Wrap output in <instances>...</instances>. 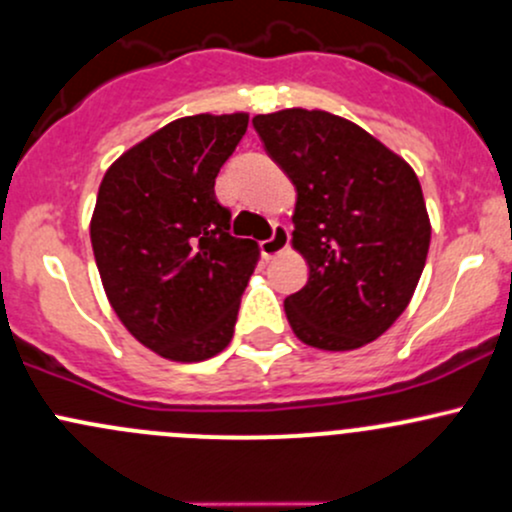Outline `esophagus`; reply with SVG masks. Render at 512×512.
I'll list each match as a JSON object with an SVG mask.
<instances>
[{
	"label": "esophagus",
	"instance_id": "1",
	"mask_svg": "<svg viewBox=\"0 0 512 512\" xmlns=\"http://www.w3.org/2000/svg\"><path fill=\"white\" fill-rule=\"evenodd\" d=\"M286 245H289V228L282 226V223H274L272 235L260 243L262 257H265V260H272V257H277L279 252L286 250Z\"/></svg>",
	"mask_w": 512,
	"mask_h": 512
}]
</instances>
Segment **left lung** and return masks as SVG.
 <instances>
[{
    "mask_svg": "<svg viewBox=\"0 0 512 512\" xmlns=\"http://www.w3.org/2000/svg\"><path fill=\"white\" fill-rule=\"evenodd\" d=\"M296 187L294 247L308 282L286 296L296 338L357 350L406 311L430 247L423 189L406 160L352 121L284 109L252 119Z\"/></svg>",
    "mask_w": 512,
    "mask_h": 512,
    "instance_id": "8db88e82",
    "label": "left lung"
}]
</instances>
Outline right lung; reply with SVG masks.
<instances>
[{"label": "right lung", "instance_id": "right-lung-1", "mask_svg": "<svg viewBox=\"0 0 512 512\" xmlns=\"http://www.w3.org/2000/svg\"><path fill=\"white\" fill-rule=\"evenodd\" d=\"M247 131L245 114L187 116L123 153L92 216L101 284L128 333L160 357L226 350L260 245L230 235L213 184Z\"/></svg>", "mask_w": 512, "mask_h": 512}]
</instances>
